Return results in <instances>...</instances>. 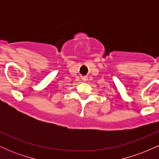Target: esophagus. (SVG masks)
<instances>
[{"instance_id":"34e87169","label":"esophagus","mask_w":159,"mask_h":159,"mask_svg":"<svg viewBox=\"0 0 159 159\" xmlns=\"http://www.w3.org/2000/svg\"><path fill=\"white\" fill-rule=\"evenodd\" d=\"M84 81H87V78H84Z\"/></svg>"}]
</instances>
